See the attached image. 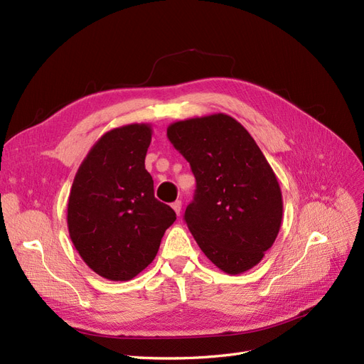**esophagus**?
Returning <instances> with one entry per match:
<instances>
[{"label": "esophagus", "instance_id": "obj_1", "mask_svg": "<svg viewBox=\"0 0 364 364\" xmlns=\"http://www.w3.org/2000/svg\"><path fill=\"white\" fill-rule=\"evenodd\" d=\"M173 209L176 211V214L178 215H181V209H182V202L181 200H176V202H173Z\"/></svg>", "mask_w": 364, "mask_h": 364}]
</instances>
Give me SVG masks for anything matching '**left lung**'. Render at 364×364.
Here are the masks:
<instances>
[{"mask_svg": "<svg viewBox=\"0 0 364 364\" xmlns=\"http://www.w3.org/2000/svg\"><path fill=\"white\" fill-rule=\"evenodd\" d=\"M167 136L196 178L183 220L197 245L229 274L257 266L278 237L282 194L255 139L226 114L178 121Z\"/></svg>", "mask_w": 364, "mask_h": 364, "instance_id": "1", "label": "left lung"}]
</instances>
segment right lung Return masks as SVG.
Wrapping results in <instances>:
<instances>
[{
  "label": "right lung",
  "instance_id": "add662e5",
  "mask_svg": "<svg viewBox=\"0 0 364 364\" xmlns=\"http://www.w3.org/2000/svg\"><path fill=\"white\" fill-rule=\"evenodd\" d=\"M149 124L106 132L77 170L68 199V230L82 259L111 281L135 278L155 259L176 220L159 202L146 170Z\"/></svg>",
  "mask_w": 364,
  "mask_h": 364
}]
</instances>
